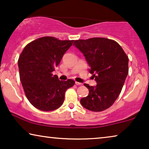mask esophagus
Segmentation results:
<instances>
[{
  "label": "esophagus",
  "instance_id": "34e87169",
  "mask_svg": "<svg viewBox=\"0 0 149 149\" xmlns=\"http://www.w3.org/2000/svg\"><path fill=\"white\" fill-rule=\"evenodd\" d=\"M75 84H76L77 85H82L83 84H82V83H79V82H77V81H76V82H75Z\"/></svg>",
  "mask_w": 149,
  "mask_h": 149
}]
</instances>
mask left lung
<instances>
[{"mask_svg":"<svg viewBox=\"0 0 149 149\" xmlns=\"http://www.w3.org/2000/svg\"><path fill=\"white\" fill-rule=\"evenodd\" d=\"M74 46L85 56L97 85L89 86L81 104L87 110L103 111L111 107L121 93L128 74V57L119 43L106 38L77 40Z\"/></svg>","mask_w":149,"mask_h":149,"instance_id":"obj_1","label":"left lung"}]
</instances>
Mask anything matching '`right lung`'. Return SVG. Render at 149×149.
Here are the masks:
<instances>
[{
  "mask_svg": "<svg viewBox=\"0 0 149 149\" xmlns=\"http://www.w3.org/2000/svg\"><path fill=\"white\" fill-rule=\"evenodd\" d=\"M74 40H60L45 36L28 44L18 60L19 78L27 98L42 111H52L62 105L66 89L74 85L60 81L52 72Z\"/></svg>",
  "mask_w": 149,
  "mask_h": 149,
  "instance_id": "obj_1",
  "label": "right lung"
}]
</instances>
